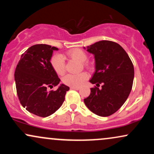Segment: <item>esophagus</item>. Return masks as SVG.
<instances>
[{"instance_id": "esophagus-1", "label": "esophagus", "mask_w": 154, "mask_h": 154, "mask_svg": "<svg viewBox=\"0 0 154 154\" xmlns=\"http://www.w3.org/2000/svg\"><path fill=\"white\" fill-rule=\"evenodd\" d=\"M70 88H71V89H73V90H77V91L79 90V88H78V87H71Z\"/></svg>"}]
</instances>
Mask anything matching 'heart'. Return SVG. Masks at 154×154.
<instances>
[{
	"label": "heart",
	"mask_w": 154,
	"mask_h": 154,
	"mask_svg": "<svg viewBox=\"0 0 154 154\" xmlns=\"http://www.w3.org/2000/svg\"><path fill=\"white\" fill-rule=\"evenodd\" d=\"M67 56L72 59L76 60L79 63L85 62L88 59L87 54L81 49H72L66 53ZM51 64L57 75H62L65 72L64 58L62 55H54L51 59ZM88 79V75L85 72L79 74H69L63 77L62 81L65 85L72 87H79Z\"/></svg>",
	"instance_id": "1"
}]
</instances>
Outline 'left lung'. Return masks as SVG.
<instances>
[{
    "mask_svg": "<svg viewBox=\"0 0 154 154\" xmlns=\"http://www.w3.org/2000/svg\"><path fill=\"white\" fill-rule=\"evenodd\" d=\"M94 56L95 71L90 82L91 95L84 99L89 110L108 116L119 110L128 99L134 79V66L126 51L119 44L101 40L84 48ZM102 84L101 88H98Z\"/></svg>",
    "mask_w": 154,
    "mask_h": 154,
    "instance_id": "8db88e82",
    "label": "left lung"
}]
</instances>
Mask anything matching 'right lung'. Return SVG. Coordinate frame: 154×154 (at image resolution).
<instances>
[{
    "label": "right lung",
    "mask_w": 154,
    "mask_h": 154,
    "mask_svg": "<svg viewBox=\"0 0 154 154\" xmlns=\"http://www.w3.org/2000/svg\"><path fill=\"white\" fill-rule=\"evenodd\" d=\"M59 49L45 44L31 46L21 56L14 74L19 101L26 110L35 115L46 117L56 112L64 101L69 90L60 79L51 64L54 51ZM60 85L55 91L48 87Z\"/></svg>",
    "instance_id": "add662e5"
}]
</instances>
